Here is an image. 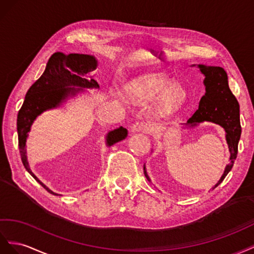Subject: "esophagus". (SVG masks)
<instances>
[{
    "mask_svg": "<svg viewBox=\"0 0 254 254\" xmlns=\"http://www.w3.org/2000/svg\"><path fill=\"white\" fill-rule=\"evenodd\" d=\"M151 129V126L147 122H143V121H137L135 123H133L132 127H131V132L135 133V132H143V133H147Z\"/></svg>",
    "mask_w": 254,
    "mask_h": 254,
    "instance_id": "obj_1",
    "label": "esophagus"
}]
</instances>
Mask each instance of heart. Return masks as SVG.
Masks as SVG:
<instances>
[{
	"label": "heart",
	"mask_w": 254,
	"mask_h": 254,
	"mask_svg": "<svg viewBox=\"0 0 254 254\" xmlns=\"http://www.w3.org/2000/svg\"><path fill=\"white\" fill-rule=\"evenodd\" d=\"M126 95L136 102L146 103L155 100L154 112L166 115L184 104L187 91L180 83L172 82L163 73H147L135 78L126 87Z\"/></svg>",
	"instance_id": "1"
}]
</instances>
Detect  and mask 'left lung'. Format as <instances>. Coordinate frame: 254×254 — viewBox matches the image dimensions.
Wrapping results in <instances>:
<instances>
[{
	"instance_id": "left-lung-1",
	"label": "left lung",
	"mask_w": 254,
	"mask_h": 254,
	"mask_svg": "<svg viewBox=\"0 0 254 254\" xmlns=\"http://www.w3.org/2000/svg\"><path fill=\"white\" fill-rule=\"evenodd\" d=\"M195 64H192L194 67ZM202 74L204 75L205 87L204 96L201 98L198 110L184 123L183 128L194 127L199 123L208 121L220 126L226 132V140L230 151V163L226 166L223 175L214 187L218 186L231 171L237 156L238 141L241 138L242 127L240 123V104L229 87L228 74L221 67L198 64ZM144 177L150 181L146 165H143Z\"/></svg>"
}]
</instances>
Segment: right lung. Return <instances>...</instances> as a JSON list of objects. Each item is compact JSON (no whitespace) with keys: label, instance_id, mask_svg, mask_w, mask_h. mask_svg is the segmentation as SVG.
Returning a JSON list of instances; mask_svg holds the SVG:
<instances>
[{"label":"right lung","instance_id":"right-lung-1","mask_svg":"<svg viewBox=\"0 0 254 254\" xmlns=\"http://www.w3.org/2000/svg\"><path fill=\"white\" fill-rule=\"evenodd\" d=\"M98 67V61L93 55L56 52L50 57L42 75L27 90L24 102L18 113L17 131L19 150L22 163L27 172L50 193L61 195L50 190L36 177L30 168L26 155V140L36 118L43 112L55 110L64 105L70 98L84 89L99 88V84L91 75ZM127 129L125 127L115 128L106 134L105 143L107 147L126 139Z\"/></svg>","mask_w":254,"mask_h":254}]
</instances>
